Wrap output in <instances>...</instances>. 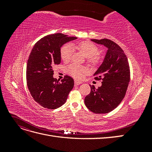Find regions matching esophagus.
<instances>
[{
	"label": "esophagus",
	"instance_id": "obj_1",
	"mask_svg": "<svg viewBox=\"0 0 152 152\" xmlns=\"http://www.w3.org/2000/svg\"><path fill=\"white\" fill-rule=\"evenodd\" d=\"M80 84H82V82L79 81V80H75V86H79Z\"/></svg>",
	"mask_w": 152,
	"mask_h": 152
}]
</instances>
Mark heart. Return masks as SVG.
<instances>
[{
  "label": "heart",
  "mask_w": 152,
  "mask_h": 152,
  "mask_svg": "<svg viewBox=\"0 0 152 152\" xmlns=\"http://www.w3.org/2000/svg\"><path fill=\"white\" fill-rule=\"evenodd\" d=\"M73 49H76L83 54L87 58V61L92 65H96L100 60L97 46L89 41H83L77 44H72L70 45L68 44L63 45L60 50V56L64 62L67 63L70 60L73 54ZM68 71L70 75L77 79H81L84 73L87 72L85 68L75 64L69 66Z\"/></svg>",
  "instance_id": "1"
}]
</instances>
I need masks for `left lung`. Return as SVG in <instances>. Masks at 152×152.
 Listing matches in <instances>:
<instances>
[{
    "label": "left lung",
    "mask_w": 152,
    "mask_h": 152,
    "mask_svg": "<svg viewBox=\"0 0 152 152\" xmlns=\"http://www.w3.org/2000/svg\"><path fill=\"white\" fill-rule=\"evenodd\" d=\"M108 49L102 65L94 73L95 79L102 80L96 89L90 85L91 93L86 96L85 104L95 113H107L117 108L126 95L130 81V69L124 50L115 42L107 39H91Z\"/></svg>",
    "instance_id": "left-lung-1"
}]
</instances>
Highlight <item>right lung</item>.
<instances>
[{"label": "right lung", "instance_id": "obj_1", "mask_svg": "<svg viewBox=\"0 0 152 152\" xmlns=\"http://www.w3.org/2000/svg\"><path fill=\"white\" fill-rule=\"evenodd\" d=\"M61 33L49 35L37 42L26 66L27 86L32 98L42 107L56 109L65 104L74 80L66 75L59 82L53 77V68L61 63L63 44L77 39Z\"/></svg>", "mask_w": 152, "mask_h": 152}]
</instances>
